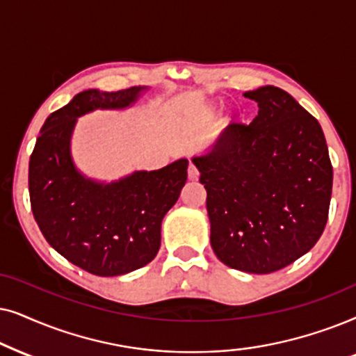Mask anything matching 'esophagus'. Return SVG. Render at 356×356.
Returning a JSON list of instances; mask_svg holds the SVG:
<instances>
[{
	"instance_id": "esophagus-1",
	"label": "esophagus",
	"mask_w": 356,
	"mask_h": 356,
	"mask_svg": "<svg viewBox=\"0 0 356 356\" xmlns=\"http://www.w3.org/2000/svg\"><path fill=\"white\" fill-rule=\"evenodd\" d=\"M188 179L191 181H197L198 179V169L195 168V164L191 163V165H188Z\"/></svg>"
}]
</instances>
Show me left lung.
Returning a JSON list of instances; mask_svg holds the SVG:
<instances>
[{
  "label": "left lung",
  "mask_w": 356,
  "mask_h": 356,
  "mask_svg": "<svg viewBox=\"0 0 356 356\" xmlns=\"http://www.w3.org/2000/svg\"><path fill=\"white\" fill-rule=\"evenodd\" d=\"M244 96L259 104V115L249 125H227L211 153L193 164L207 188L216 257L264 275L319 241L334 172L319 122L290 94L264 86Z\"/></svg>",
  "instance_id": "8db88e82"
}]
</instances>
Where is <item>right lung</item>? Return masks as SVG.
Listing matches in <instances>:
<instances>
[{
    "label": "right lung",
    "mask_w": 356,
    "mask_h": 356,
    "mask_svg": "<svg viewBox=\"0 0 356 356\" xmlns=\"http://www.w3.org/2000/svg\"><path fill=\"white\" fill-rule=\"evenodd\" d=\"M141 88L88 89L50 113L29 163L31 208L42 234L71 264L99 277H115L149 264L161 245V221L187 181V159L135 172L102 186L84 179L70 158L76 117L94 108H122Z\"/></svg>",
    "instance_id": "add662e5"
}]
</instances>
